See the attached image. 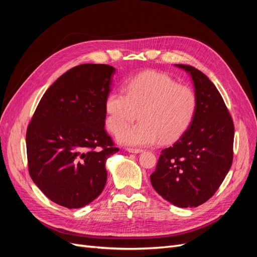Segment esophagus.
I'll return each instance as SVG.
<instances>
[{"label": "esophagus", "mask_w": 257, "mask_h": 257, "mask_svg": "<svg viewBox=\"0 0 257 257\" xmlns=\"http://www.w3.org/2000/svg\"><path fill=\"white\" fill-rule=\"evenodd\" d=\"M126 150L128 152H132V153H141V152H143V149H138V148H127Z\"/></svg>", "instance_id": "1"}]
</instances>
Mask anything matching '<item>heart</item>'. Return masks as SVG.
Here are the masks:
<instances>
[{"mask_svg": "<svg viewBox=\"0 0 257 257\" xmlns=\"http://www.w3.org/2000/svg\"><path fill=\"white\" fill-rule=\"evenodd\" d=\"M123 92L106 98L107 125L112 133L133 122L140 113L142 121L122 130L119 142L130 146H149L159 139L169 144L180 138L191 125L197 110V97L188 85L178 84L159 72H145L131 78Z\"/></svg>", "mask_w": 257, "mask_h": 257, "instance_id": "1", "label": "heart"}]
</instances>
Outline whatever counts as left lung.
Wrapping results in <instances>:
<instances>
[{"instance_id": "1", "label": "left lung", "mask_w": 257, "mask_h": 257, "mask_svg": "<svg viewBox=\"0 0 257 257\" xmlns=\"http://www.w3.org/2000/svg\"><path fill=\"white\" fill-rule=\"evenodd\" d=\"M176 65L192 77L197 110L185 133L162 150L150 180L154 190L173 205L197 207L213 196L228 173L235 127L211 80L191 65Z\"/></svg>"}]
</instances>
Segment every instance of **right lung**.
Instances as JSON below:
<instances>
[{
	"mask_svg": "<svg viewBox=\"0 0 257 257\" xmlns=\"http://www.w3.org/2000/svg\"><path fill=\"white\" fill-rule=\"evenodd\" d=\"M114 71L107 64L68 69L45 92L29 123L30 176L60 206L81 208L105 188L106 160L119 151L105 131Z\"/></svg>",
	"mask_w": 257,
	"mask_h": 257,
	"instance_id": "add662e5",
	"label": "right lung"
}]
</instances>
